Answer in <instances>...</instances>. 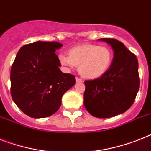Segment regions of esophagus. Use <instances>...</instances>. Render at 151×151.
I'll use <instances>...</instances> for the list:
<instances>
[{
  "mask_svg": "<svg viewBox=\"0 0 151 151\" xmlns=\"http://www.w3.org/2000/svg\"><path fill=\"white\" fill-rule=\"evenodd\" d=\"M76 81H77V83H81L83 81H82L81 78H78V77H77V78H76Z\"/></svg>",
  "mask_w": 151,
  "mask_h": 151,
  "instance_id": "1",
  "label": "esophagus"
}]
</instances>
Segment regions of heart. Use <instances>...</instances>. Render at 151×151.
Listing matches in <instances>:
<instances>
[{
    "label": "heart",
    "mask_w": 151,
    "mask_h": 151,
    "mask_svg": "<svg viewBox=\"0 0 151 151\" xmlns=\"http://www.w3.org/2000/svg\"><path fill=\"white\" fill-rule=\"evenodd\" d=\"M113 59L110 48L96 44H83L69 50V56L60 54L63 66L73 69L78 67L80 74L87 79H96L109 70Z\"/></svg>",
    "instance_id": "obj_1"
}]
</instances>
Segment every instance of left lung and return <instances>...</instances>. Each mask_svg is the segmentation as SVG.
Here are the masks:
<instances>
[{
  "mask_svg": "<svg viewBox=\"0 0 151 151\" xmlns=\"http://www.w3.org/2000/svg\"><path fill=\"white\" fill-rule=\"evenodd\" d=\"M114 51L111 67L95 80L85 81L84 105L91 116L110 118L122 114L132 106L139 88L138 61L121 42L100 39Z\"/></svg>",
  "mask_w": 151,
  "mask_h": 151,
  "instance_id": "8db88e82",
  "label": "left lung"
}]
</instances>
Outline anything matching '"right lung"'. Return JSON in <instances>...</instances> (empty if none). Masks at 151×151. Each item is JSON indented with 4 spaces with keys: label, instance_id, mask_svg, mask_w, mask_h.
<instances>
[{
    "label": "right lung",
    "instance_id": "right-lung-1",
    "mask_svg": "<svg viewBox=\"0 0 151 151\" xmlns=\"http://www.w3.org/2000/svg\"><path fill=\"white\" fill-rule=\"evenodd\" d=\"M57 42L38 41L24 45L11 69V95L16 105L32 118L52 116L61 99L75 84V76L61 71L55 53L62 47Z\"/></svg>",
    "mask_w": 151,
    "mask_h": 151
}]
</instances>
